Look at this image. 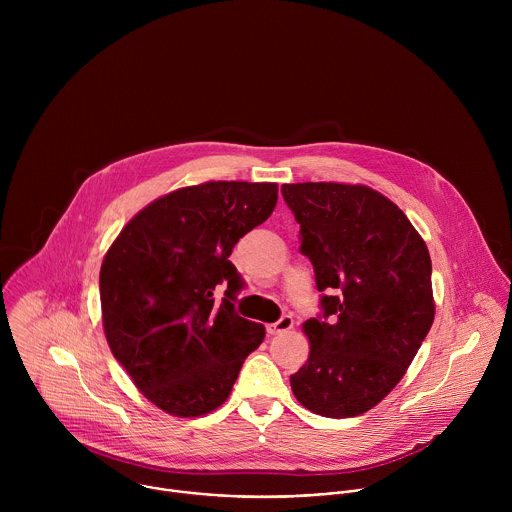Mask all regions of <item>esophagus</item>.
<instances>
[{
  "mask_svg": "<svg viewBox=\"0 0 512 512\" xmlns=\"http://www.w3.org/2000/svg\"><path fill=\"white\" fill-rule=\"evenodd\" d=\"M291 328H294V318L283 316L281 320H277L273 324H267V334L269 336H277V334H283V332H287Z\"/></svg>",
  "mask_w": 512,
  "mask_h": 512,
  "instance_id": "esophagus-1",
  "label": "esophagus"
}]
</instances>
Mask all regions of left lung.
I'll return each instance as SVG.
<instances>
[{
    "instance_id": "obj_1",
    "label": "left lung",
    "mask_w": 512,
    "mask_h": 512,
    "mask_svg": "<svg viewBox=\"0 0 512 512\" xmlns=\"http://www.w3.org/2000/svg\"><path fill=\"white\" fill-rule=\"evenodd\" d=\"M281 194L300 223L324 318L304 322L310 356L291 375L296 399L322 417H356L403 379L435 302L425 241L405 212L362 184L298 182Z\"/></svg>"
}]
</instances>
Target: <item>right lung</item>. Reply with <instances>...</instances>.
<instances>
[{
	"label": "right lung",
	"instance_id": "right-lung-1",
	"mask_svg": "<svg viewBox=\"0 0 512 512\" xmlns=\"http://www.w3.org/2000/svg\"><path fill=\"white\" fill-rule=\"evenodd\" d=\"M275 204V182L178 188L141 208L107 249L99 273L105 338L158 409L200 417L221 407L263 342V324L233 308L243 281L229 257ZM221 282L228 291L216 305Z\"/></svg>",
	"mask_w": 512,
	"mask_h": 512
}]
</instances>
